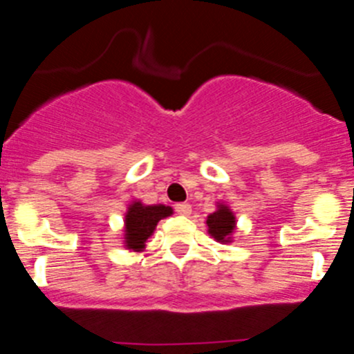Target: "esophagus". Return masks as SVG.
Listing matches in <instances>:
<instances>
[{
	"instance_id": "1",
	"label": "esophagus",
	"mask_w": 354,
	"mask_h": 354,
	"mask_svg": "<svg viewBox=\"0 0 354 354\" xmlns=\"http://www.w3.org/2000/svg\"><path fill=\"white\" fill-rule=\"evenodd\" d=\"M175 212L180 216L192 214V205L186 204V202H183V204H175Z\"/></svg>"
}]
</instances>
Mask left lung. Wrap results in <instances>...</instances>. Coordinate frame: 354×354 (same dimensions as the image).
Listing matches in <instances>:
<instances>
[{"label": "left lung", "instance_id": "8db88e82", "mask_svg": "<svg viewBox=\"0 0 354 354\" xmlns=\"http://www.w3.org/2000/svg\"><path fill=\"white\" fill-rule=\"evenodd\" d=\"M207 227L209 234H211L214 239L225 241L228 239V236L232 234L234 227H236V220H234V214L230 212V209L221 207L216 212H212L211 216H207Z\"/></svg>", "mask_w": 354, "mask_h": 354}]
</instances>
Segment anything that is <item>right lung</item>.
Instances as JSON below:
<instances>
[{
	"label": "right lung",
	"instance_id": "right-lung-1",
	"mask_svg": "<svg viewBox=\"0 0 354 354\" xmlns=\"http://www.w3.org/2000/svg\"><path fill=\"white\" fill-rule=\"evenodd\" d=\"M171 214L167 205H142L134 202L126 216V245L131 250H142L159 220Z\"/></svg>",
	"mask_w": 354,
	"mask_h": 354
}]
</instances>
